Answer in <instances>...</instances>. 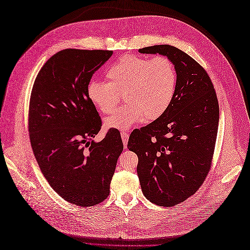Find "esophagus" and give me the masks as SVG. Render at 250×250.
<instances>
[{"label": "esophagus", "instance_id": "esophagus-1", "mask_svg": "<svg viewBox=\"0 0 250 250\" xmlns=\"http://www.w3.org/2000/svg\"><path fill=\"white\" fill-rule=\"evenodd\" d=\"M121 137H122V141H123V144H124V147L126 148L127 143H128V139H129V135H128V133L125 132V131H121Z\"/></svg>", "mask_w": 250, "mask_h": 250}]
</instances>
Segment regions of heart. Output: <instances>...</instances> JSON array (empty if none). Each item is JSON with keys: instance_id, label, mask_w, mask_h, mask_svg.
Returning <instances> with one entry per match:
<instances>
[{"instance_id": "obj_1", "label": "heart", "mask_w": 250, "mask_h": 250, "mask_svg": "<svg viewBox=\"0 0 250 250\" xmlns=\"http://www.w3.org/2000/svg\"><path fill=\"white\" fill-rule=\"evenodd\" d=\"M107 81L90 80L86 86L88 100L104 115H109L122 101L128 102L105 120V126L125 130L144 121H155L165 115L174 99L177 71L164 55L153 58L126 55L105 72Z\"/></svg>"}]
</instances>
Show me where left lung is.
<instances>
[{"label": "left lung", "instance_id": "obj_1", "mask_svg": "<svg viewBox=\"0 0 250 250\" xmlns=\"http://www.w3.org/2000/svg\"><path fill=\"white\" fill-rule=\"evenodd\" d=\"M139 52L167 56L177 71L168 110L133 130L127 144L139 157L145 197L157 206L173 207L197 192L209 172L219 125L217 94L207 71L184 51L158 44Z\"/></svg>", "mask_w": 250, "mask_h": 250}]
</instances>
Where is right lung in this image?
<instances>
[{"instance_id": "1", "label": "right lung", "mask_w": 250, "mask_h": 250, "mask_svg": "<svg viewBox=\"0 0 250 250\" xmlns=\"http://www.w3.org/2000/svg\"><path fill=\"white\" fill-rule=\"evenodd\" d=\"M112 51L65 49L37 74L30 96L28 129L42 173L60 197L81 208L109 195L110 181L123 151L118 129L96 143L102 120L86 95L93 74Z\"/></svg>"}]
</instances>
